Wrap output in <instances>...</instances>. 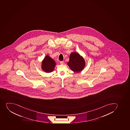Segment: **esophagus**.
Segmentation results:
<instances>
[{
  "mask_svg": "<svg viewBox=\"0 0 130 130\" xmlns=\"http://www.w3.org/2000/svg\"><path fill=\"white\" fill-rule=\"evenodd\" d=\"M64 63V62H63V61H60V63L61 64H63Z\"/></svg>",
  "mask_w": 130,
  "mask_h": 130,
  "instance_id": "esophagus-1",
  "label": "esophagus"
}]
</instances>
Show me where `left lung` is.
<instances>
[{"label": "left lung", "mask_w": 130, "mask_h": 130, "mask_svg": "<svg viewBox=\"0 0 130 130\" xmlns=\"http://www.w3.org/2000/svg\"><path fill=\"white\" fill-rule=\"evenodd\" d=\"M67 64L72 71L75 72H81L85 65L84 58L76 52H72L71 54Z\"/></svg>", "instance_id": "1"}]
</instances>
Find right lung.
Wrapping results in <instances>:
<instances>
[{
    "label": "right lung",
    "mask_w": 130,
    "mask_h": 130,
    "mask_svg": "<svg viewBox=\"0 0 130 130\" xmlns=\"http://www.w3.org/2000/svg\"><path fill=\"white\" fill-rule=\"evenodd\" d=\"M42 64L43 70L47 73L51 72L53 71L56 66L55 61L48 55L44 58Z\"/></svg>",
    "instance_id": "add662e5"
}]
</instances>
